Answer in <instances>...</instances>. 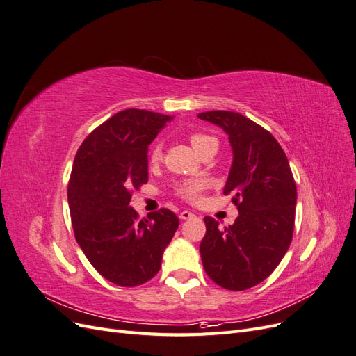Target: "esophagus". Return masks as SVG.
I'll return each mask as SVG.
<instances>
[{
    "label": "esophagus",
    "mask_w": 356,
    "mask_h": 356,
    "mask_svg": "<svg viewBox=\"0 0 356 356\" xmlns=\"http://www.w3.org/2000/svg\"><path fill=\"white\" fill-rule=\"evenodd\" d=\"M193 217H195V213L187 211V209L179 212V218H181V220H190V218H193Z\"/></svg>",
    "instance_id": "obj_1"
}]
</instances>
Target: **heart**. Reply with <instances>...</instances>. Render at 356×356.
Returning <instances> with one entry per match:
<instances>
[{
    "label": "heart",
    "mask_w": 356,
    "mask_h": 356,
    "mask_svg": "<svg viewBox=\"0 0 356 356\" xmlns=\"http://www.w3.org/2000/svg\"><path fill=\"white\" fill-rule=\"evenodd\" d=\"M190 143H191L193 148H195L197 153H200L202 149L207 148L208 145H217V139H215L213 136L197 132V134H191ZM161 157H163V153H161V145L156 144L152 148V152H149V161H152V163H159ZM208 186H209V182L207 179L191 178V179L178 182L174 191L177 196H179L181 199H184L187 202H197L202 196V193L208 188Z\"/></svg>",
    "instance_id": "obj_1"
}]
</instances>
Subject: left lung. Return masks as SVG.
Instances as JSON below:
<instances>
[{
	"mask_svg": "<svg viewBox=\"0 0 356 356\" xmlns=\"http://www.w3.org/2000/svg\"><path fill=\"white\" fill-rule=\"evenodd\" d=\"M197 117L229 135L233 163L224 195L233 196L239 211L225 229L212 217L203 218V268L217 285L243 291L270 276L288 251L296 221V181L282 147L260 124L233 111Z\"/></svg>",
	"mask_w": 356,
	"mask_h": 356,
	"instance_id": "left-lung-1",
	"label": "left lung"
}]
</instances>
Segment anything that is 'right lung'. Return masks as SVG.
Wrapping results in <instances>:
<instances>
[{
  "label": "right lung",
  "mask_w": 356,
  "mask_h": 356,
  "mask_svg": "<svg viewBox=\"0 0 356 356\" xmlns=\"http://www.w3.org/2000/svg\"><path fill=\"white\" fill-rule=\"evenodd\" d=\"M174 115L129 108L95 129L80 145L68 182L75 239L101 276L136 286L160 270L179 225L161 208L139 220L132 191L148 181V145Z\"/></svg>",
  "instance_id": "add662e5"
}]
</instances>
